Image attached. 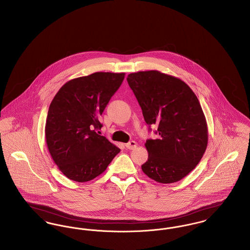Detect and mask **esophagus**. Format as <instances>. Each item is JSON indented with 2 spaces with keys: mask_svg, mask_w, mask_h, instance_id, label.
Returning <instances> with one entry per match:
<instances>
[{
  "mask_svg": "<svg viewBox=\"0 0 250 250\" xmlns=\"http://www.w3.org/2000/svg\"><path fill=\"white\" fill-rule=\"evenodd\" d=\"M125 147H126L127 149H129V150H133L134 148H136V147H137V143H136V142H134V141H131V142H129V143L125 144Z\"/></svg>",
  "mask_w": 250,
  "mask_h": 250,
  "instance_id": "obj_1",
  "label": "esophagus"
}]
</instances>
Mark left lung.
I'll list each match as a JSON object with an SVG mask.
<instances>
[{"label":"left lung","instance_id":"1","mask_svg":"<svg viewBox=\"0 0 250 250\" xmlns=\"http://www.w3.org/2000/svg\"><path fill=\"white\" fill-rule=\"evenodd\" d=\"M127 82L147 125H158L146 143L143 172L163 184L181 180L201 161L208 146V125L200 103L181 79L159 71L128 74Z\"/></svg>","mask_w":250,"mask_h":250}]
</instances>
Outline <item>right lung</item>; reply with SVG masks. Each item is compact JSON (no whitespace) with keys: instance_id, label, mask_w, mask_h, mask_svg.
<instances>
[{"instance_id":"obj_1","label":"right lung","mask_w":250,"mask_h":250,"mask_svg":"<svg viewBox=\"0 0 250 250\" xmlns=\"http://www.w3.org/2000/svg\"><path fill=\"white\" fill-rule=\"evenodd\" d=\"M125 73L98 72L65 83L49 106L45 138L49 153L64 176L87 182L100 176L120 148L96 133L99 117L120 88Z\"/></svg>"}]
</instances>
